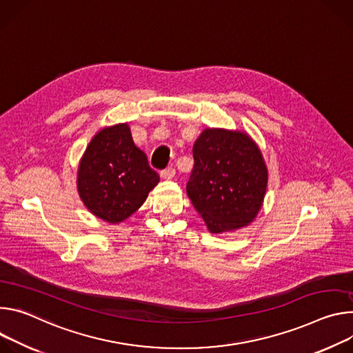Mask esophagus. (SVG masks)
<instances>
[{"label":"esophagus","mask_w":353,"mask_h":353,"mask_svg":"<svg viewBox=\"0 0 353 353\" xmlns=\"http://www.w3.org/2000/svg\"><path fill=\"white\" fill-rule=\"evenodd\" d=\"M175 176V168L168 167L164 171H161V178L163 179H172Z\"/></svg>","instance_id":"1"}]
</instances>
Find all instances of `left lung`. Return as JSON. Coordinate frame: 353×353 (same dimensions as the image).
Wrapping results in <instances>:
<instances>
[{
	"label": "left lung",
	"instance_id": "1",
	"mask_svg": "<svg viewBox=\"0 0 353 353\" xmlns=\"http://www.w3.org/2000/svg\"><path fill=\"white\" fill-rule=\"evenodd\" d=\"M194 165L188 196L210 232L248 225L258 214L268 186V170L247 133L205 129L193 144Z\"/></svg>",
	"mask_w": 353,
	"mask_h": 353
}]
</instances>
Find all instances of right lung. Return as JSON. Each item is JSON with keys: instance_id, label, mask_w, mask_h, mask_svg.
<instances>
[{"instance_id": "obj_1", "label": "right lung", "mask_w": 353, "mask_h": 353, "mask_svg": "<svg viewBox=\"0 0 353 353\" xmlns=\"http://www.w3.org/2000/svg\"><path fill=\"white\" fill-rule=\"evenodd\" d=\"M147 155L136 147L128 123L98 132L78 167L77 188L87 209L116 224L132 216L159 183Z\"/></svg>"}]
</instances>
